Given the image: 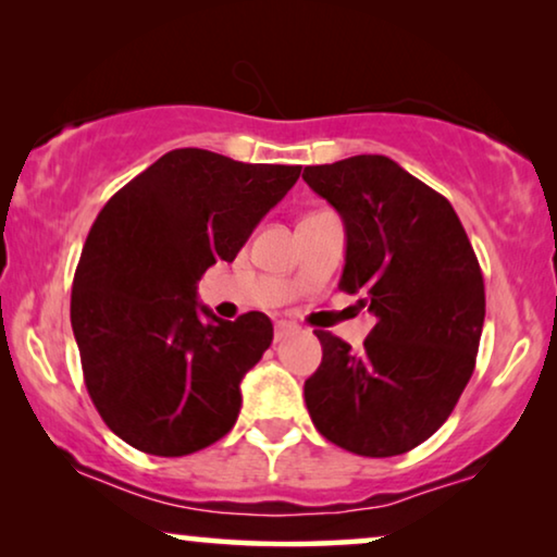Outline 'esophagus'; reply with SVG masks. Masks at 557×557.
<instances>
[{
    "mask_svg": "<svg viewBox=\"0 0 557 557\" xmlns=\"http://www.w3.org/2000/svg\"><path fill=\"white\" fill-rule=\"evenodd\" d=\"M296 330H299V326L292 324V322H286V319H281V322H276V326H273V339L284 342L286 337H292Z\"/></svg>",
    "mask_w": 557,
    "mask_h": 557,
    "instance_id": "esophagus-1",
    "label": "esophagus"
}]
</instances>
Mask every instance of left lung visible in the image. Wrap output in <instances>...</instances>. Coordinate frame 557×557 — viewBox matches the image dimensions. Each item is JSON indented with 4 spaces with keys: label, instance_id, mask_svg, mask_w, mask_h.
<instances>
[{
    "label": "left lung",
    "instance_id": "1",
    "mask_svg": "<svg viewBox=\"0 0 557 557\" xmlns=\"http://www.w3.org/2000/svg\"><path fill=\"white\" fill-rule=\"evenodd\" d=\"M345 220L339 288L375 326L360 352L317 330L322 364L304 383L317 431L385 459L436 433L467 387L484 326V278L451 202L393 159L360 154L304 170Z\"/></svg>",
    "mask_w": 557,
    "mask_h": 557
}]
</instances>
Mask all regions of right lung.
<instances>
[{
	"mask_svg": "<svg viewBox=\"0 0 557 557\" xmlns=\"http://www.w3.org/2000/svg\"><path fill=\"white\" fill-rule=\"evenodd\" d=\"M301 166L246 164L174 149L98 212L71 294L83 380L103 423L128 446L187 456L240 413V380L271 347L261 311L235 322L197 307V281L231 263Z\"/></svg>",
	"mask_w": 557,
	"mask_h": 557,
	"instance_id": "1",
	"label": "right lung"
}]
</instances>
